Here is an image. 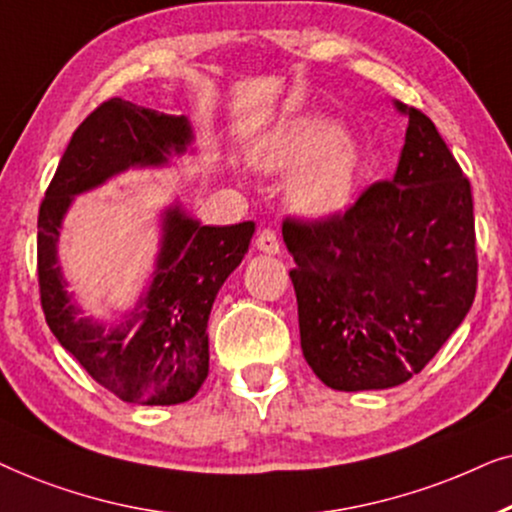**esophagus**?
Listing matches in <instances>:
<instances>
[{"label":"esophagus","mask_w":512,"mask_h":512,"mask_svg":"<svg viewBox=\"0 0 512 512\" xmlns=\"http://www.w3.org/2000/svg\"><path fill=\"white\" fill-rule=\"evenodd\" d=\"M255 248L260 252H267V255H278L281 252V243H278L276 234L271 229H264L255 238Z\"/></svg>","instance_id":"esophagus-1"}]
</instances>
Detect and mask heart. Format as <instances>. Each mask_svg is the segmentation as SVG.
<instances>
[{"instance_id": "heart-1", "label": "heart", "mask_w": 512, "mask_h": 512, "mask_svg": "<svg viewBox=\"0 0 512 512\" xmlns=\"http://www.w3.org/2000/svg\"><path fill=\"white\" fill-rule=\"evenodd\" d=\"M248 159L264 173H292L285 199L297 215L330 220L356 196L363 152L337 119L302 112L278 119L252 142Z\"/></svg>"}]
</instances>
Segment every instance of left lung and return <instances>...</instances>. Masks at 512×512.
I'll list each match as a JSON object with an SVG mask.
<instances>
[{
    "label": "left lung",
    "instance_id": "obj_1",
    "mask_svg": "<svg viewBox=\"0 0 512 512\" xmlns=\"http://www.w3.org/2000/svg\"><path fill=\"white\" fill-rule=\"evenodd\" d=\"M393 107L410 124L391 180L344 215L283 222L302 353L335 391H381L419 374L478 285L470 182L426 114Z\"/></svg>",
    "mask_w": 512,
    "mask_h": 512
}]
</instances>
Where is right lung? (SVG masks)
<instances>
[{
    "label": "right lung",
    "instance_id": "add662e5",
    "mask_svg": "<svg viewBox=\"0 0 512 512\" xmlns=\"http://www.w3.org/2000/svg\"><path fill=\"white\" fill-rule=\"evenodd\" d=\"M194 149L187 117L112 98L88 114L46 189L37 222L39 290L60 346L112 391L135 405H180L208 377V318L217 292L248 252L255 222L208 227L180 201L159 213V252L135 304L114 323L84 316L58 260L65 215L77 196L128 170L170 166Z\"/></svg>",
    "mask_w": 512,
    "mask_h": 512
}]
</instances>
